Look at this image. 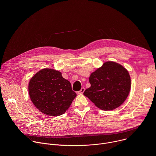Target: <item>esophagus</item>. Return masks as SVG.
I'll use <instances>...</instances> for the list:
<instances>
[{
    "mask_svg": "<svg viewBox=\"0 0 156 156\" xmlns=\"http://www.w3.org/2000/svg\"><path fill=\"white\" fill-rule=\"evenodd\" d=\"M84 91H85V88H84V87H82V88L81 89V90H80V91H78V94H83Z\"/></svg>",
    "mask_w": 156,
    "mask_h": 156,
    "instance_id": "esophagus-1",
    "label": "esophagus"
}]
</instances>
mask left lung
Here are the masks:
<instances>
[{"label": "left lung", "instance_id": "1", "mask_svg": "<svg viewBox=\"0 0 156 156\" xmlns=\"http://www.w3.org/2000/svg\"><path fill=\"white\" fill-rule=\"evenodd\" d=\"M91 87L83 94L103 110H112L121 105L131 89V78L127 70L115 62H104L89 78Z\"/></svg>", "mask_w": 156, "mask_h": 156}]
</instances>
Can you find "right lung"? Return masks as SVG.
<instances>
[{"instance_id":"right-lung-1","label":"right lung","mask_w":156,"mask_h":156,"mask_svg":"<svg viewBox=\"0 0 156 156\" xmlns=\"http://www.w3.org/2000/svg\"><path fill=\"white\" fill-rule=\"evenodd\" d=\"M30 99L35 107L44 114H63L76 96L71 83L62 77L59 71L44 69L37 72L28 84Z\"/></svg>"}]
</instances>
